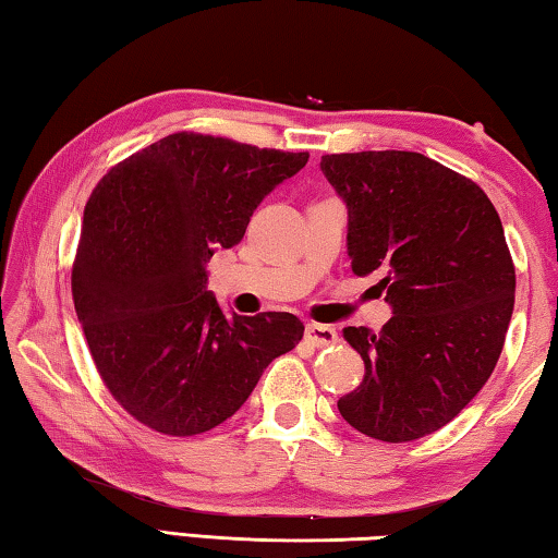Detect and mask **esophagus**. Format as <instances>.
<instances>
[{
    "label": "esophagus",
    "instance_id": "1",
    "mask_svg": "<svg viewBox=\"0 0 558 558\" xmlns=\"http://www.w3.org/2000/svg\"><path fill=\"white\" fill-rule=\"evenodd\" d=\"M305 339L313 347H329L337 342V329L329 325H307L305 327Z\"/></svg>",
    "mask_w": 558,
    "mask_h": 558
}]
</instances>
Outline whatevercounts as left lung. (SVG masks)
I'll return each instance as SVG.
<instances>
[{
	"label": "left lung",
	"instance_id": "obj_1",
	"mask_svg": "<svg viewBox=\"0 0 558 558\" xmlns=\"http://www.w3.org/2000/svg\"><path fill=\"white\" fill-rule=\"evenodd\" d=\"M319 169L347 204L352 270L381 272L393 310L381 332L344 327L364 379L337 409L369 438H423L475 399L502 354L514 310L502 221L472 179L426 155H325Z\"/></svg>",
	"mask_w": 558,
	"mask_h": 558
}]
</instances>
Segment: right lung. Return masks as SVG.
I'll use <instances>...</instances> for the list:
<instances>
[{
	"mask_svg": "<svg viewBox=\"0 0 558 558\" xmlns=\"http://www.w3.org/2000/svg\"><path fill=\"white\" fill-rule=\"evenodd\" d=\"M307 157L174 132L93 189L73 305L102 384L143 426L179 438L216 428L302 339L290 313L223 315L206 263L243 239L258 204Z\"/></svg>",
	"mask_w": 558,
	"mask_h": 558,
	"instance_id": "obj_1",
	"label": "right lung"
}]
</instances>
